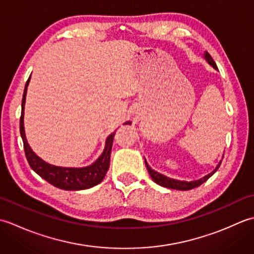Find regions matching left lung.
I'll use <instances>...</instances> for the list:
<instances>
[{"mask_svg":"<svg viewBox=\"0 0 254 254\" xmlns=\"http://www.w3.org/2000/svg\"><path fill=\"white\" fill-rule=\"evenodd\" d=\"M204 58H205V60L207 61V63L209 64V65H212L215 69H218L216 63H215V61L213 60V58L210 57V55H209L208 52H205L204 53ZM220 164H222V161H219V164L217 165V167H216V168H215V170L213 172H210V174H208L207 176H205L204 178H202V179L187 182V181H179V180L171 179V178H168V177H166L164 175L159 174V172L155 171V170H153L152 168H150V167L148 166V164L146 163V160H145V165H146V168H147L148 174H149L150 177H152V179H153L154 182H156V183H157V185H159L161 187L174 189V190H181V191L191 190V189H194V188H196L198 186H201L202 183H204L205 181L208 179V178L212 177L215 174V172H216V170L219 168Z\"/></svg>","mask_w":254,"mask_h":254,"instance_id":"8db88e82","label":"left lung"}]
</instances>
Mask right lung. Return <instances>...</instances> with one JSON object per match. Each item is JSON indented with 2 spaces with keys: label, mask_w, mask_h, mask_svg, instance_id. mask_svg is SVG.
Instances as JSON below:
<instances>
[{
  "label": "right lung",
  "mask_w": 254,
  "mask_h": 254,
  "mask_svg": "<svg viewBox=\"0 0 254 254\" xmlns=\"http://www.w3.org/2000/svg\"><path fill=\"white\" fill-rule=\"evenodd\" d=\"M30 76L27 80L24 89L23 100H21V116L19 121V130L20 136L23 138L24 150L27 161H28L31 169L36 174L39 175L42 179L48 181L50 185L55 186L62 190L75 191V190H85V189L93 188L98 185L107 174L108 169L110 166V155L113 143V137H115L116 132L110 134L106 139V146L104 152L100 155V157L97 159L93 165L84 168H65V167H58L46 163L40 157L32 152V149L27 143L25 128H24V109H25V101L27 87H28ZM131 122H126L124 124H130Z\"/></svg>",
  "instance_id": "1"
}]
</instances>
